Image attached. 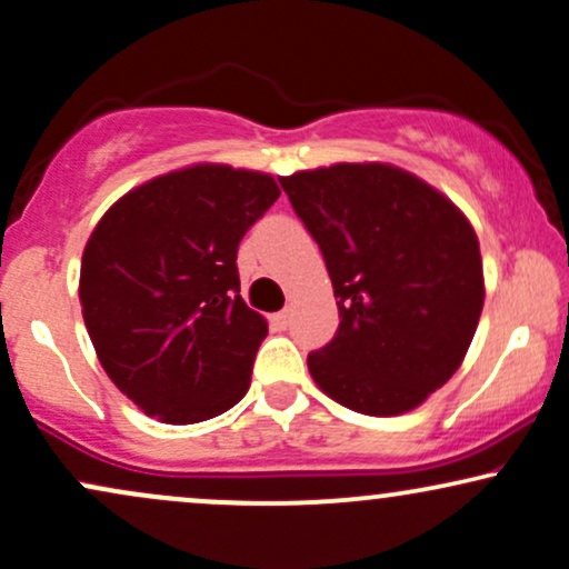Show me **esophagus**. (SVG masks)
I'll use <instances>...</instances> for the list:
<instances>
[{"instance_id":"34e87169","label":"esophagus","mask_w":569,"mask_h":569,"mask_svg":"<svg viewBox=\"0 0 569 569\" xmlns=\"http://www.w3.org/2000/svg\"><path fill=\"white\" fill-rule=\"evenodd\" d=\"M272 323H276L278 329H286V326L291 323V310H280V312H276V316H272Z\"/></svg>"}]
</instances>
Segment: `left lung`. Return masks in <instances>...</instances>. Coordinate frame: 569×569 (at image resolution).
Here are the masks:
<instances>
[{
    "label": "left lung",
    "mask_w": 569,
    "mask_h": 569,
    "mask_svg": "<svg viewBox=\"0 0 569 569\" xmlns=\"http://www.w3.org/2000/svg\"><path fill=\"white\" fill-rule=\"evenodd\" d=\"M321 246L339 307L337 337L307 356L326 396L393 417L460 369L485 307L471 221L420 176L388 162H337L280 176Z\"/></svg>",
    "instance_id": "obj_1"
}]
</instances>
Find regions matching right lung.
I'll use <instances>...</instances> for the list:
<instances>
[{"mask_svg":"<svg viewBox=\"0 0 569 569\" xmlns=\"http://www.w3.org/2000/svg\"><path fill=\"white\" fill-rule=\"evenodd\" d=\"M278 194L270 173L198 162L133 187L90 232L84 326L143 415L192 426L246 396L267 321L240 297L234 259Z\"/></svg>","mask_w":569,"mask_h":569,"instance_id":"add662e5","label":"right lung"}]
</instances>
